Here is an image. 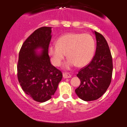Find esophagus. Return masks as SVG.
Returning <instances> with one entry per match:
<instances>
[{
	"label": "esophagus",
	"instance_id": "34e87169",
	"mask_svg": "<svg viewBox=\"0 0 127 127\" xmlns=\"http://www.w3.org/2000/svg\"><path fill=\"white\" fill-rule=\"evenodd\" d=\"M63 78L67 79V78H70V77H71V75L67 73H63Z\"/></svg>",
	"mask_w": 127,
	"mask_h": 127
}]
</instances>
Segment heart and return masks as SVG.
I'll use <instances>...</instances> for the list:
<instances>
[{
  "instance_id": "b5f03b06",
  "label": "heart",
  "mask_w": 127,
  "mask_h": 127,
  "mask_svg": "<svg viewBox=\"0 0 127 127\" xmlns=\"http://www.w3.org/2000/svg\"><path fill=\"white\" fill-rule=\"evenodd\" d=\"M95 49V40L91 35L71 32L59 37L56 44L50 45L48 54L53 65L59 67L66 53L68 58L64 68L68 69L75 65L79 67L87 65L94 57Z\"/></svg>"
}]
</instances>
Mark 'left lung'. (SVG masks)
<instances>
[{
  "label": "left lung",
  "instance_id": "obj_1",
  "mask_svg": "<svg viewBox=\"0 0 127 127\" xmlns=\"http://www.w3.org/2000/svg\"><path fill=\"white\" fill-rule=\"evenodd\" d=\"M94 33L96 39L95 55L77 74L81 83L75 90L77 96L86 101L101 97L109 87L112 75V58L108 44L101 34L95 31Z\"/></svg>",
  "mask_w": 127,
  "mask_h": 127
}]
</instances>
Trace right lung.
Returning <instances> with one entry per match:
<instances>
[{
  "label": "right lung",
  "instance_id": "add662e5",
  "mask_svg": "<svg viewBox=\"0 0 127 127\" xmlns=\"http://www.w3.org/2000/svg\"><path fill=\"white\" fill-rule=\"evenodd\" d=\"M51 28L35 30L23 43L19 54V82L26 94L40 103L52 97L63 77L62 72L51 63L48 55ZM39 49L42 51L36 52Z\"/></svg>",
  "mask_w": 127,
  "mask_h": 127
}]
</instances>
